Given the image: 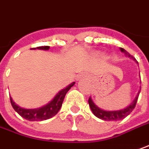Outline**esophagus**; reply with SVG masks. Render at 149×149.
Instances as JSON below:
<instances>
[{
  "label": "esophagus",
  "mask_w": 149,
  "mask_h": 149,
  "mask_svg": "<svg viewBox=\"0 0 149 149\" xmlns=\"http://www.w3.org/2000/svg\"><path fill=\"white\" fill-rule=\"evenodd\" d=\"M81 76H82V75H79V77H81Z\"/></svg>",
  "instance_id": "obj_1"
}]
</instances>
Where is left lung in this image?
<instances>
[{"instance_id":"1","label":"left lung","mask_w":149,"mask_h":149,"mask_svg":"<svg viewBox=\"0 0 149 149\" xmlns=\"http://www.w3.org/2000/svg\"><path fill=\"white\" fill-rule=\"evenodd\" d=\"M121 51L123 52L126 54V56L132 58V56L128 52H127L125 49H123V48H121ZM138 93H140V91ZM138 95H139V94L136 96L135 100H133V102L131 104L130 106H128L127 107L123 109V110H120V111H103V110H101V109H100L98 107H96L95 105V103L92 101L91 97L89 98L88 102H89V106H90V107L91 109L92 112L94 113V115L96 117H98L100 119H102L104 121H119V120L124 119L126 116H127L133 111V109L136 107L137 101H138Z\"/></svg>"}]
</instances>
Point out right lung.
Segmentation results:
<instances>
[{
    "mask_svg": "<svg viewBox=\"0 0 149 149\" xmlns=\"http://www.w3.org/2000/svg\"><path fill=\"white\" fill-rule=\"evenodd\" d=\"M37 49L48 50L49 49V46L37 47ZM74 84L75 83L73 82L70 86H67L65 89L60 91L56 95L55 97L49 102V104H47L46 106H44V107H42L41 108H38V109H24V108L20 107L12 100L11 97H10L11 104L13 109L18 113L19 115L21 116L22 117L25 118L27 121H31V122L38 121H38L47 120V119L53 117L54 116H55L58 113V111L60 110V108L62 107V103H63L65 95Z\"/></svg>",
    "mask_w": 149,
    "mask_h": 149,
    "instance_id": "add662e5",
    "label": "right lung"
}]
</instances>
